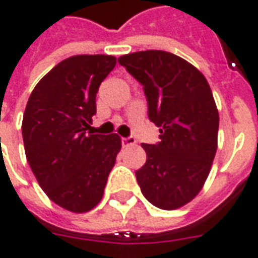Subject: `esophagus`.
Masks as SVG:
<instances>
[{
	"label": "esophagus",
	"mask_w": 258,
	"mask_h": 258,
	"mask_svg": "<svg viewBox=\"0 0 258 258\" xmlns=\"http://www.w3.org/2000/svg\"><path fill=\"white\" fill-rule=\"evenodd\" d=\"M136 144V139L134 136H127V138H122V145L123 146H132V145Z\"/></svg>",
	"instance_id": "esophagus-1"
}]
</instances>
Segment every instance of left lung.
<instances>
[{
  "mask_svg": "<svg viewBox=\"0 0 258 258\" xmlns=\"http://www.w3.org/2000/svg\"><path fill=\"white\" fill-rule=\"evenodd\" d=\"M144 86L149 120L159 142L142 144L146 162L136 171L144 197L161 210H176L203 189L218 138V110L204 75L191 63L162 50L117 58Z\"/></svg>",
  "mask_w": 258,
  "mask_h": 258,
  "instance_id": "obj_1",
  "label": "left lung"
}]
</instances>
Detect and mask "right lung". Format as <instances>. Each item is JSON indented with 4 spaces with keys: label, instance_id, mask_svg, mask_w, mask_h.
<instances>
[{
    "label": "right lung",
    "instance_id": "1",
    "mask_svg": "<svg viewBox=\"0 0 258 258\" xmlns=\"http://www.w3.org/2000/svg\"><path fill=\"white\" fill-rule=\"evenodd\" d=\"M116 57L80 54L53 67L25 106L23 139L27 161L47 197L72 213L100 203L122 144L119 135H87L96 93Z\"/></svg>",
    "mask_w": 258,
    "mask_h": 258
}]
</instances>
